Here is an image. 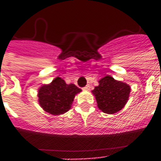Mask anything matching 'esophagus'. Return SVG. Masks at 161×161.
I'll use <instances>...</instances> for the list:
<instances>
[{"label":"esophagus","mask_w":161,"mask_h":161,"mask_svg":"<svg viewBox=\"0 0 161 161\" xmlns=\"http://www.w3.org/2000/svg\"><path fill=\"white\" fill-rule=\"evenodd\" d=\"M83 89H84V90H87V91L90 90V85H86L85 87L83 88Z\"/></svg>","instance_id":"esophagus-1"}]
</instances>
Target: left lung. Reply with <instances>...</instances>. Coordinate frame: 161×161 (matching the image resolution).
I'll return each instance as SVG.
<instances>
[{"label":"left lung","instance_id":"obj_1","mask_svg":"<svg viewBox=\"0 0 161 161\" xmlns=\"http://www.w3.org/2000/svg\"><path fill=\"white\" fill-rule=\"evenodd\" d=\"M98 83L92 91L98 108L106 114H114L122 109L130 97V85L108 75L101 78Z\"/></svg>","mask_w":161,"mask_h":161}]
</instances>
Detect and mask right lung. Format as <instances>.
Returning a JSON list of instances; mask_svg holds the SVG:
<instances>
[{"instance_id": "1", "label": "right lung", "mask_w": 161, "mask_h": 161, "mask_svg": "<svg viewBox=\"0 0 161 161\" xmlns=\"http://www.w3.org/2000/svg\"><path fill=\"white\" fill-rule=\"evenodd\" d=\"M81 91L73 83L67 84L63 78L57 77L50 84H44L39 88V104L51 114H63L70 109L74 97Z\"/></svg>"}]
</instances>
